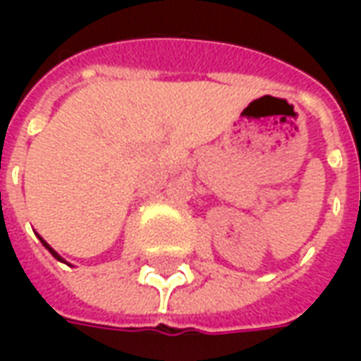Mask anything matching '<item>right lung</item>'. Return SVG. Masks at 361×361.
Here are the masks:
<instances>
[{"mask_svg": "<svg viewBox=\"0 0 361 361\" xmlns=\"http://www.w3.org/2000/svg\"><path fill=\"white\" fill-rule=\"evenodd\" d=\"M38 238H40V235H38ZM40 242H42V245H44V247H46V250L50 251V253H51V255H54V257L58 259V261H61V263H66V261H63V257H61V255H59L58 251L54 250V247H50V243H48V242H44L42 238H40Z\"/></svg>", "mask_w": 361, "mask_h": 361, "instance_id": "1", "label": "right lung"}]
</instances>
